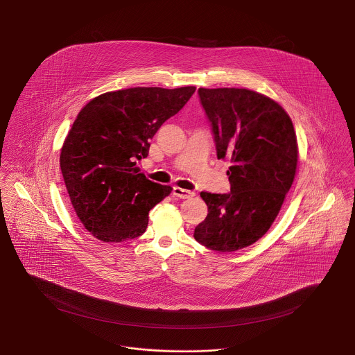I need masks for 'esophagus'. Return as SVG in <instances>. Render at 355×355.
<instances>
[{"mask_svg":"<svg viewBox=\"0 0 355 355\" xmlns=\"http://www.w3.org/2000/svg\"><path fill=\"white\" fill-rule=\"evenodd\" d=\"M173 196H178V198H181V199H187V198H191V196H196V193L175 186V187L173 189Z\"/></svg>","mask_w":355,"mask_h":355,"instance_id":"esophagus-1","label":"esophagus"}]
</instances>
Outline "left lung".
Instances as JSON below:
<instances>
[{
  "instance_id": "obj_1",
  "label": "left lung",
  "mask_w": 355,
  "mask_h": 355,
  "mask_svg": "<svg viewBox=\"0 0 355 355\" xmlns=\"http://www.w3.org/2000/svg\"><path fill=\"white\" fill-rule=\"evenodd\" d=\"M198 93L218 159L231 161V193H200L208 214L194 239L230 253L254 244L278 216L296 174L297 140L291 118L271 98L237 87H199Z\"/></svg>"
}]
</instances>
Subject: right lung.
<instances>
[{"instance_id":"add662e5","label":"right lung","mask_w":355,"mask_h":355,"mask_svg":"<svg viewBox=\"0 0 355 355\" xmlns=\"http://www.w3.org/2000/svg\"><path fill=\"white\" fill-rule=\"evenodd\" d=\"M130 87L93 98L78 112L60 152V169L77 218L103 243H122L146 232L148 212L171 193L149 181L136 161L149 140L196 92Z\"/></svg>"}]
</instances>
